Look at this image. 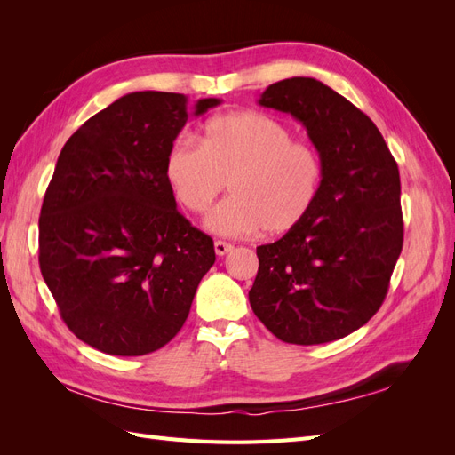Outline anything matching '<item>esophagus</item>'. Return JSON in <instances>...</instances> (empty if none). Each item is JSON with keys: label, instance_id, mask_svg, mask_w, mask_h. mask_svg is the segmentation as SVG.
Here are the masks:
<instances>
[{"label": "esophagus", "instance_id": "esophagus-1", "mask_svg": "<svg viewBox=\"0 0 455 455\" xmlns=\"http://www.w3.org/2000/svg\"><path fill=\"white\" fill-rule=\"evenodd\" d=\"M231 251H233V246L229 243H226V241H214V252L218 256H226Z\"/></svg>", "mask_w": 455, "mask_h": 455}]
</instances>
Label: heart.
I'll return each mask as SVG.
<instances>
[{
  "label": "heart",
  "mask_w": 455,
  "mask_h": 455,
  "mask_svg": "<svg viewBox=\"0 0 455 455\" xmlns=\"http://www.w3.org/2000/svg\"><path fill=\"white\" fill-rule=\"evenodd\" d=\"M164 169L178 201L194 214L209 212L229 186L233 197L206 220V228L228 237L296 229L315 209L324 182L321 151L294 140L284 123L259 112L206 121L203 146L178 140Z\"/></svg>",
  "instance_id": "obj_1"
}]
</instances>
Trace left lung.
I'll return each instance as SVG.
<instances>
[{"label":"left lung","mask_w":455,"mask_h":455,"mask_svg":"<svg viewBox=\"0 0 455 455\" xmlns=\"http://www.w3.org/2000/svg\"><path fill=\"white\" fill-rule=\"evenodd\" d=\"M258 104L306 127L324 182L304 224L256 249L251 307L286 343L346 338L381 307L403 251L396 161L371 119L313 77L273 84Z\"/></svg>","instance_id":"obj_1"}]
</instances>
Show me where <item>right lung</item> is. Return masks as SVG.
Here are the masks:
<instances>
[{
	"label": "right lung",
	"mask_w": 455,
	"mask_h": 455,
	"mask_svg": "<svg viewBox=\"0 0 455 455\" xmlns=\"http://www.w3.org/2000/svg\"><path fill=\"white\" fill-rule=\"evenodd\" d=\"M184 94L139 91L64 144L39 216V267L68 328L108 355L140 356L180 332L214 264V243L178 212L167 156L189 116Z\"/></svg>",
	"instance_id": "right-lung-1"
}]
</instances>
